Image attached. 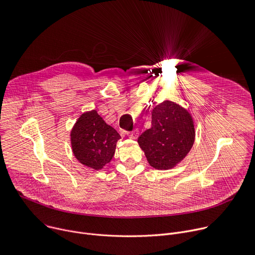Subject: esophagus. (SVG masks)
Listing matches in <instances>:
<instances>
[{
  "label": "esophagus",
  "mask_w": 255,
  "mask_h": 255,
  "mask_svg": "<svg viewBox=\"0 0 255 255\" xmlns=\"http://www.w3.org/2000/svg\"><path fill=\"white\" fill-rule=\"evenodd\" d=\"M138 134H139V131H138V129L137 128H135V129H133L132 131H130L129 133H128V136L130 137V138H136L137 136H138Z\"/></svg>",
  "instance_id": "esophagus-1"
}]
</instances>
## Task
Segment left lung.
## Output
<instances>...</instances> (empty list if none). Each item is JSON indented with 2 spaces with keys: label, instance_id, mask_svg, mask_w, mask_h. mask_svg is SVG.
I'll list each match as a JSON object with an SVG mask.
<instances>
[{
  "label": "left lung",
  "instance_id": "obj_1",
  "mask_svg": "<svg viewBox=\"0 0 255 255\" xmlns=\"http://www.w3.org/2000/svg\"><path fill=\"white\" fill-rule=\"evenodd\" d=\"M195 139L191 115L170 100L151 112V127L137 138L148 164L158 170H168L180 163L190 151Z\"/></svg>",
  "mask_w": 255,
  "mask_h": 255
}]
</instances>
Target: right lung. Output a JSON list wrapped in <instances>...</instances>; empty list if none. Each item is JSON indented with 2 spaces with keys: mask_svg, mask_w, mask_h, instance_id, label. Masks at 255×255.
<instances>
[{
  "mask_svg": "<svg viewBox=\"0 0 255 255\" xmlns=\"http://www.w3.org/2000/svg\"><path fill=\"white\" fill-rule=\"evenodd\" d=\"M71 145L75 158L94 170L103 169L113 159L119 132L109 126L96 111L84 113L71 130Z\"/></svg>",
  "mask_w": 255,
  "mask_h": 255,
  "instance_id": "1",
  "label": "right lung"
}]
</instances>
